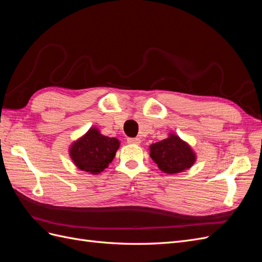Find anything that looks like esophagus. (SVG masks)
I'll list each match as a JSON object with an SVG mask.
<instances>
[{"label": "esophagus", "mask_w": 262, "mask_h": 262, "mask_svg": "<svg viewBox=\"0 0 262 262\" xmlns=\"http://www.w3.org/2000/svg\"><path fill=\"white\" fill-rule=\"evenodd\" d=\"M126 142H128L129 144H140L141 143V140L139 138H128L126 139Z\"/></svg>", "instance_id": "obj_1"}]
</instances>
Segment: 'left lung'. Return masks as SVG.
<instances>
[{"mask_svg":"<svg viewBox=\"0 0 262 262\" xmlns=\"http://www.w3.org/2000/svg\"><path fill=\"white\" fill-rule=\"evenodd\" d=\"M149 156L157 164L158 168L166 173L181 172L195 162L192 148L176 134H169L167 139L149 146Z\"/></svg>","mask_w":262,"mask_h":262,"instance_id":"obj_1","label":"left lung"}]
</instances>
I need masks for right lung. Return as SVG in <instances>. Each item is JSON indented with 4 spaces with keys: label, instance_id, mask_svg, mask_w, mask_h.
Masks as SVG:
<instances>
[{
    "label": "right lung",
    "instance_id": "obj_1",
    "mask_svg": "<svg viewBox=\"0 0 262 262\" xmlns=\"http://www.w3.org/2000/svg\"><path fill=\"white\" fill-rule=\"evenodd\" d=\"M119 146L118 139L105 137L96 128H91L71 145L70 156L78 169L97 175L113 162Z\"/></svg>",
    "mask_w": 262,
    "mask_h": 262
}]
</instances>
